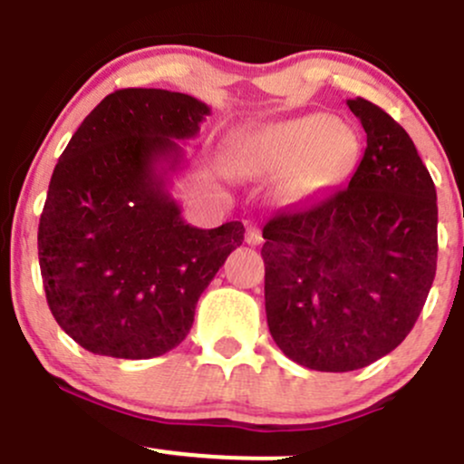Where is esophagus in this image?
I'll use <instances>...</instances> for the list:
<instances>
[{"label": "esophagus", "mask_w": 464, "mask_h": 464, "mask_svg": "<svg viewBox=\"0 0 464 464\" xmlns=\"http://www.w3.org/2000/svg\"><path fill=\"white\" fill-rule=\"evenodd\" d=\"M245 243L256 247V245L263 243V232H260L256 226H247V230H245Z\"/></svg>", "instance_id": "esophagus-1"}]
</instances>
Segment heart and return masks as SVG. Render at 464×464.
I'll return each mask as SVG.
<instances>
[{"label":"heart","mask_w":464,"mask_h":464,"mask_svg":"<svg viewBox=\"0 0 464 464\" xmlns=\"http://www.w3.org/2000/svg\"><path fill=\"white\" fill-rule=\"evenodd\" d=\"M356 158L358 136L350 125L310 112L238 134L226 151V167L241 179L282 178L277 195L297 204L341 182Z\"/></svg>","instance_id":"heart-1"}]
</instances>
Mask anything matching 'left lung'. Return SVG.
<instances>
[{
    "mask_svg": "<svg viewBox=\"0 0 464 464\" xmlns=\"http://www.w3.org/2000/svg\"><path fill=\"white\" fill-rule=\"evenodd\" d=\"M367 150L345 188L263 227L266 324L285 356L353 372L393 352L437 274V188L408 132L375 103L347 100Z\"/></svg>",
    "mask_w": 464,
    "mask_h": 464,
    "instance_id": "8db88e82",
    "label": "left lung"
}]
</instances>
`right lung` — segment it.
Masks as SVG:
<instances>
[{
	"mask_svg": "<svg viewBox=\"0 0 464 464\" xmlns=\"http://www.w3.org/2000/svg\"><path fill=\"white\" fill-rule=\"evenodd\" d=\"M210 108L184 92L114 91L64 147L38 223L49 310L78 345L128 361L187 339L195 306L243 243L241 221H184L169 193Z\"/></svg>",
	"mask_w": 464,
	"mask_h": 464,
	"instance_id": "right-lung-1",
	"label": "right lung"
}]
</instances>
